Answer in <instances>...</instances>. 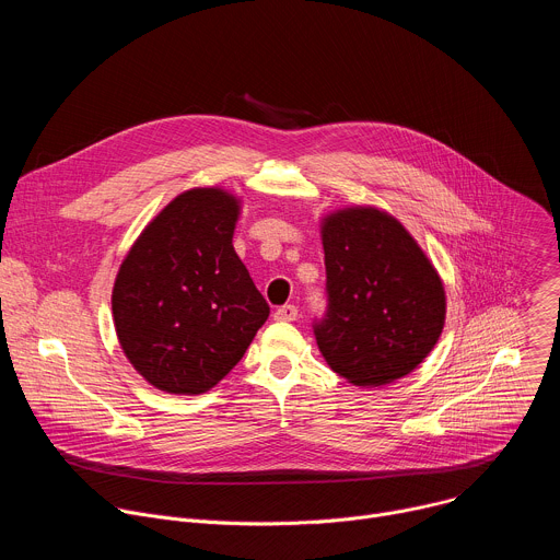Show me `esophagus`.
Returning a JSON list of instances; mask_svg holds the SVG:
<instances>
[{
	"mask_svg": "<svg viewBox=\"0 0 560 560\" xmlns=\"http://www.w3.org/2000/svg\"><path fill=\"white\" fill-rule=\"evenodd\" d=\"M296 316H299L296 305H281V307H277V312H275L277 322H296Z\"/></svg>",
	"mask_w": 560,
	"mask_h": 560,
	"instance_id": "1",
	"label": "esophagus"
}]
</instances>
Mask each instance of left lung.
<instances>
[{"mask_svg":"<svg viewBox=\"0 0 560 560\" xmlns=\"http://www.w3.org/2000/svg\"><path fill=\"white\" fill-rule=\"evenodd\" d=\"M326 318L314 326L328 365L354 385L404 378L445 326L443 281L406 225L374 206L322 219Z\"/></svg>","mask_w":560,"mask_h":560,"instance_id":"left-lung-1","label":"left lung"}]
</instances>
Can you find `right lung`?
<instances>
[{
	"label": "right lung",
	"instance_id": "1",
	"mask_svg": "<svg viewBox=\"0 0 560 560\" xmlns=\"http://www.w3.org/2000/svg\"><path fill=\"white\" fill-rule=\"evenodd\" d=\"M242 199L177 195L135 238L113 285V322L130 365L156 389L203 394L246 354L270 307L236 257Z\"/></svg>",
	"mask_w": 560,
	"mask_h": 560
}]
</instances>
